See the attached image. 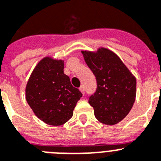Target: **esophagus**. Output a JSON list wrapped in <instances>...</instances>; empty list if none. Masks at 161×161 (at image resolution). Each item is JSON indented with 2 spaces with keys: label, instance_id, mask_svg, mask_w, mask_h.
Segmentation results:
<instances>
[{
  "label": "esophagus",
  "instance_id": "1",
  "mask_svg": "<svg viewBox=\"0 0 161 161\" xmlns=\"http://www.w3.org/2000/svg\"><path fill=\"white\" fill-rule=\"evenodd\" d=\"M80 91L83 94H85V87H84V85H81V86L80 87Z\"/></svg>",
  "mask_w": 161,
  "mask_h": 161
}]
</instances>
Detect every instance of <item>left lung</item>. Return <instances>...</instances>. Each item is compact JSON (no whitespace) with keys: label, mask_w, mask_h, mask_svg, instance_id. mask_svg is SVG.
I'll return each instance as SVG.
<instances>
[{"label":"left lung","mask_w":161,"mask_h":161,"mask_svg":"<svg viewBox=\"0 0 161 161\" xmlns=\"http://www.w3.org/2000/svg\"><path fill=\"white\" fill-rule=\"evenodd\" d=\"M81 52L96 77V92L89 97L95 117L103 124H117L128 114L136 101V77L120 58L106 48Z\"/></svg>","instance_id":"8db88e82"}]
</instances>
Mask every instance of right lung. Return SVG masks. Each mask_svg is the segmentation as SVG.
<instances>
[{"instance_id":"right-lung-1","label":"right lung","mask_w":161,"mask_h":161,"mask_svg":"<svg viewBox=\"0 0 161 161\" xmlns=\"http://www.w3.org/2000/svg\"><path fill=\"white\" fill-rule=\"evenodd\" d=\"M64 60L45 57L31 73L25 99L37 117L47 124L60 126L73 115L82 93L64 72Z\"/></svg>"}]
</instances>
